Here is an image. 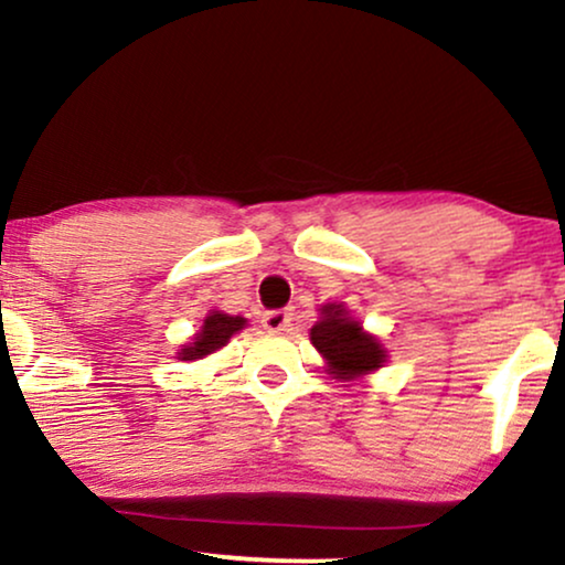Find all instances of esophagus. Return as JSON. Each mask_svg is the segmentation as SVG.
Here are the masks:
<instances>
[{"label": "esophagus", "instance_id": "34e87169", "mask_svg": "<svg viewBox=\"0 0 565 565\" xmlns=\"http://www.w3.org/2000/svg\"><path fill=\"white\" fill-rule=\"evenodd\" d=\"M262 323H265V329L282 334V331H290V327H292V311H290V308H277V311H267L265 316H262Z\"/></svg>", "mask_w": 565, "mask_h": 565}]
</instances>
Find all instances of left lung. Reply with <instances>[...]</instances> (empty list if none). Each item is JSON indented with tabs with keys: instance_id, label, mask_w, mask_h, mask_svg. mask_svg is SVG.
Returning <instances> with one entry per match:
<instances>
[{
	"instance_id": "obj_1",
	"label": "left lung",
	"mask_w": 565,
	"mask_h": 565,
	"mask_svg": "<svg viewBox=\"0 0 565 565\" xmlns=\"http://www.w3.org/2000/svg\"><path fill=\"white\" fill-rule=\"evenodd\" d=\"M323 319L311 329V342L329 360V370L339 377H354L383 365V350L375 337L362 331L358 321L347 319L344 308L327 306Z\"/></svg>"
}]
</instances>
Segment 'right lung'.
I'll return each instance as SVG.
<instances>
[{
	"label": "right lung",
	"instance_id": "obj_1",
	"mask_svg": "<svg viewBox=\"0 0 565 565\" xmlns=\"http://www.w3.org/2000/svg\"><path fill=\"white\" fill-rule=\"evenodd\" d=\"M244 319L242 316H228V313H211L203 323V329H200V334L195 337V342L190 347H184L180 352L182 360H198V358H205V354H211L215 350H221V347H226V342L231 337L236 334L238 329H244Z\"/></svg>",
	"mask_w": 565,
	"mask_h": 565
}]
</instances>
